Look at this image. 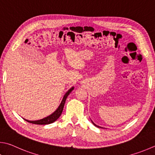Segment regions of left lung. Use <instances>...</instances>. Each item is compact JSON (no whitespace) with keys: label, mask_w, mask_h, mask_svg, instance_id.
<instances>
[{"label":"left lung","mask_w":155,"mask_h":155,"mask_svg":"<svg viewBox=\"0 0 155 155\" xmlns=\"http://www.w3.org/2000/svg\"><path fill=\"white\" fill-rule=\"evenodd\" d=\"M91 122H92V123H93V124H94V125H95V127H100V128H101V127H100V126H97V125H95V123H94V122H93V121H92V120H91ZM102 128H103V127H102Z\"/></svg>","instance_id":"left-lung-1"}]
</instances>
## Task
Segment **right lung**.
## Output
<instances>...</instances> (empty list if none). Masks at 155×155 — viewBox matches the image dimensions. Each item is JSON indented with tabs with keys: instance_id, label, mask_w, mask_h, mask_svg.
<instances>
[{
	"instance_id": "1",
	"label": "right lung",
	"mask_w": 155,
	"mask_h": 155,
	"mask_svg": "<svg viewBox=\"0 0 155 155\" xmlns=\"http://www.w3.org/2000/svg\"><path fill=\"white\" fill-rule=\"evenodd\" d=\"M73 89H74V87H72L71 88L68 89V91H67L65 94V95H64L63 99L61 100L60 104L58 107V108L56 109L52 114L49 115V116L45 117L43 119H41L40 120H28L25 119H24L28 123H32V124H36V125H48V124H51V123H52L53 122H55L61 114V112H62L63 109H64V104H65L66 98L68 96V95L70 94V93L72 92Z\"/></svg>"
}]
</instances>
